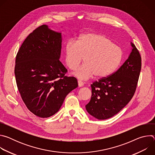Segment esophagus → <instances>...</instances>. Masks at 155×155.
I'll list each match as a JSON object with an SVG mask.
<instances>
[{
	"label": "esophagus",
	"instance_id": "obj_1",
	"mask_svg": "<svg viewBox=\"0 0 155 155\" xmlns=\"http://www.w3.org/2000/svg\"><path fill=\"white\" fill-rule=\"evenodd\" d=\"M78 84L79 87H82V86H83L84 83L83 81H81L80 80H78Z\"/></svg>",
	"mask_w": 155,
	"mask_h": 155
}]
</instances>
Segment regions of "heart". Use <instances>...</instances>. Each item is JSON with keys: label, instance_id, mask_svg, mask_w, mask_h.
I'll use <instances>...</instances> for the list:
<instances>
[{"label": "heart", "instance_id": "b5f03b06", "mask_svg": "<svg viewBox=\"0 0 155 155\" xmlns=\"http://www.w3.org/2000/svg\"><path fill=\"white\" fill-rule=\"evenodd\" d=\"M65 62L72 71L77 69L83 58L84 63L74 73L80 80H86L95 75L104 78L112 74L120 65L123 52L104 35L88 33L77 41L69 40L64 48Z\"/></svg>", "mask_w": 155, "mask_h": 155}]
</instances>
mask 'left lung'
Returning <instances> with one entry per match:
<instances>
[{"instance_id":"8db88e82","label":"left lung","mask_w":155,"mask_h":155,"mask_svg":"<svg viewBox=\"0 0 155 155\" xmlns=\"http://www.w3.org/2000/svg\"><path fill=\"white\" fill-rule=\"evenodd\" d=\"M131 46V53L118 71L91 85V98L85 107L98 120H106L117 114L135 93L142 63L139 51L132 42Z\"/></svg>"}]
</instances>
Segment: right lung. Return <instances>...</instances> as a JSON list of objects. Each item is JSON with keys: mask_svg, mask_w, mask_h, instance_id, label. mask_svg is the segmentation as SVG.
I'll return each instance as SVG.
<instances>
[{"mask_svg": "<svg viewBox=\"0 0 155 155\" xmlns=\"http://www.w3.org/2000/svg\"><path fill=\"white\" fill-rule=\"evenodd\" d=\"M62 37L43 25L25 40L16 56L15 75L18 91L35 115H54L71 91L78 86L76 78L67 77L59 61Z\"/></svg>", "mask_w": 155, "mask_h": 155, "instance_id": "obj_1", "label": "right lung"}]
</instances>
